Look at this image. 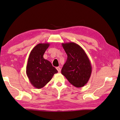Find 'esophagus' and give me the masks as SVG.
Masks as SVG:
<instances>
[{
    "label": "esophagus",
    "instance_id": "34e87169",
    "mask_svg": "<svg viewBox=\"0 0 120 120\" xmlns=\"http://www.w3.org/2000/svg\"><path fill=\"white\" fill-rule=\"evenodd\" d=\"M56 70H57L58 72H60V71H61V69H60V68H59V67H56Z\"/></svg>",
    "mask_w": 120,
    "mask_h": 120
}]
</instances>
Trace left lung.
Segmentation results:
<instances>
[{
    "mask_svg": "<svg viewBox=\"0 0 120 120\" xmlns=\"http://www.w3.org/2000/svg\"><path fill=\"white\" fill-rule=\"evenodd\" d=\"M68 58L61 69V74L71 85L81 88L86 84L92 74L90 61L85 50L75 42L63 43Z\"/></svg>",
    "mask_w": 120,
    "mask_h": 120,
    "instance_id": "obj_1",
    "label": "left lung"
}]
</instances>
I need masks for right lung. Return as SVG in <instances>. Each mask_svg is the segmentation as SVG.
I'll use <instances>...</instances> for the list:
<instances>
[{"instance_id":"add662e5","label":"right lung","mask_w":120,"mask_h":120,"mask_svg":"<svg viewBox=\"0 0 120 120\" xmlns=\"http://www.w3.org/2000/svg\"><path fill=\"white\" fill-rule=\"evenodd\" d=\"M49 43H39L31 51L28 59L26 73L31 84L37 89L44 87L58 72L51 63L43 58Z\"/></svg>"}]
</instances>
